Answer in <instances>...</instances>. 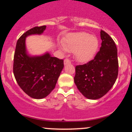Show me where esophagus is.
Wrapping results in <instances>:
<instances>
[{"mask_svg": "<svg viewBox=\"0 0 132 132\" xmlns=\"http://www.w3.org/2000/svg\"><path fill=\"white\" fill-rule=\"evenodd\" d=\"M71 64L70 60H68V59H65L64 61V65H67V64Z\"/></svg>", "mask_w": 132, "mask_h": 132, "instance_id": "1", "label": "esophagus"}]
</instances>
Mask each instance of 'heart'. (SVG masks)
<instances>
[{
	"mask_svg": "<svg viewBox=\"0 0 132 132\" xmlns=\"http://www.w3.org/2000/svg\"><path fill=\"white\" fill-rule=\"evenodd\" d=\"M99 47V40L86 32L71 33L66 38L60 49L63 52H75L76 60L87 63L93 58Z\"/></svg>",
	"mask_w": 132,
	"mask_h": 132,
	"instance_id": "heart-1",
	"label": "heart"
}]
</instances>
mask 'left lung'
I'll use <instances>...</instances> for the list:
<instances>
[{
	"instance_id": "8db88e82",
	"label": "left lung",
	"mask_w": 132,
	"mask_h": 132,
	"mask_svg": "<svg viewBox=\"0 0 132 132\" xmlns=\"http://www.w3.org/2000/svg\"><path fill=\"white\" fill-rule=\"evenodd\" d=\"M100 51L87 64L76 66L75 83L80 92L89 99L105 95L116 82L119 71L117 49L111 37L101 30Z\"/></svg>"
}]
</instances>
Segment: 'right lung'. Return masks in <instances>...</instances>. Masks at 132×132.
<instances>
[{
  "mask_svg": "<svg viewBox=\"0 0 132 132\" xmlns=\"http://www.w3.org/2000/svg\"><path fill=\"white\" fill-rule=\"evenodd\" d=\"M46 26L35 27L22 35L16 42L13 59V74L20 88L31 98L48 96L56 84L64 68L63 60L52 57L48 52L31 56L26 47V38L42 35Z\"/></svg>",
  "mask_w": 132,
  "mask_h": 132,
  "instance_id": "right-lung-1",
  "label": "right lung"
}]
</instances>
